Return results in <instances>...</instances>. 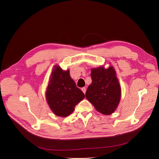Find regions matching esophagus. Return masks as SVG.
<instances>
[{"mask_svg":"<svg viewBox=\"0 0 159 159\" xmlns=\"http://www.w3.org/2000/svg\"><path fill=\"white\" fill-rule=\"evenodd\" d=\"M81 89H82V91H83V93H84L85 94V93H86V88H82Z\"/></svg>","mask_w":159,"mask_h":159,"instance_id":"obj_1","label":"esophagus"}]
</instances>
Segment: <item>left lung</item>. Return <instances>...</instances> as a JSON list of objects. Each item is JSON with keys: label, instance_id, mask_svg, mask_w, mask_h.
<instances>
[{"label": "left lung", "instance_id": "8db88e82", "mask_svg": "<svg viewBox=\"0 0 159 159\" xmlns=\"http://www.w3.org/2000/svg\"><path fill=\"white\" fill-rule=\"evenodd\" d=\"M92 82L88 86L86 97L97 111L104 115L113 113L121 97V88L113 66H100L91 71Z\"/></svg>", "mask_w": 159, "mask_h": 159}]
</instances>
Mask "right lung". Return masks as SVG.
Wrapping results in <instances>:
<instances>
[{
	"label": "right lung",
	"mask_w": 159,
	"mask_h": 159,
	"mask_svg": "<svg viewBox=\"0 0 159 159\" xmlns=\"http://www.w3.org/2000/svg\"><path fill=\"white\" fill-rule=\"evenodd\" d=\"M46 97L53 113L65 117L74 111L75 106L84 98L85 95L70 77L69 70L64 71L56 65L50 77Z\"/></svg>",
	"instance_id": "obj_1"
}]
</instances>
